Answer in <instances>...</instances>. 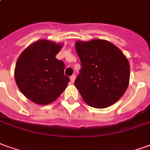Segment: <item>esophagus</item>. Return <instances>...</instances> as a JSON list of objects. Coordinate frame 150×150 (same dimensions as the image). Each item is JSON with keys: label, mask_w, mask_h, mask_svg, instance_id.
Returning <instances> with one entry per match:
<instances>
[{"label": "esophagus", "mask_w": 150, "mask_h": 150, "mask_svg": "<svg viewBox=\"0 0 150 150\" xmlns=\"http://www.w3.org/2000/svg\"><path fill=\"white\" fill-rule=\"evenodd\" d=\"M75 78H76V76H75V75H72V76L70 77V81H71L72 83L74 82V81H75Z\"/></svg>", "instance_id": "obj_1"}]
</instances>
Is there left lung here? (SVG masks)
Here are the masks:
<instances>
[{
  "instance_id": "8db88e82",
  "label": "left lung",
  "mask_w": 150,
  "mask_h": 150,
  "mask_svg": "<svg viewBox=\"0 0 150 150\" xmlns=\"http://www.w3.org/2000/svg\"><path fill=\"white\" fill-rule=\"evenodd\" d=\"M75 47L81 69L74 85L82 99L96 108L116 103L127 91L130 80V65L124 54L101 39L77 41Z\"/></svg>"
}]
</instances>
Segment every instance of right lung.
<instances>
[{"instance_id": "add662e5", "label": "right lung", "mask_w": 150, "mask_h": 150, "mask_svg": "<svg viewBox=\"0 0 150 150\" xmlns=\"http://www.w3.org/2000/svg\"><path fill=\"white\" fill-rule=\"evenodd\" d=\"M63 45L38 40L19 55L14 69L18 89L29 100L46 105L56 100L70 81L64 75L65 65L55 56Z\"/></svg>"}]
</instances>
